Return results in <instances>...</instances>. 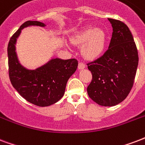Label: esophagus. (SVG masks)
<instances>
[{
  "label": "esophagus",
  "mask_w": 145,
  "mask_h": 145,
  "mask_svg": "<svg viewBox=\"0 0 145 145\" xmlns=\"http://www.w3.org/2000/svg\"><path fill=\"white\" fill-rule=\"evenodd\" d=\"M78 68H79V69H82L86 68V65H85L83 63H82V62H79V65H78Z\"/></svg>",
  "instance_id": "1"
}]
</instances>
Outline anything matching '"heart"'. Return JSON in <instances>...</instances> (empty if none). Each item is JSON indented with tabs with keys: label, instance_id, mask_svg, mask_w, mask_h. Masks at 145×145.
Here are the masks:
<instances>
[{
	"label": "heart",
	"instance_id": "obj_1",
	"mask_svg": "<svg viewBox=\"0 0 145 145\" xmlns=\"http://www.w3.org/2000/svg\"><path fill=\"white\" fill-rule=\"evenodd\" d=\"M78 43H85L82 46V53L89 59L96 58L104 51L106 43V34L102 29L89 27L75 38Z\"/></svg>",
	"mask_w": 145,
	"mask_h": 145
}]
</instances>
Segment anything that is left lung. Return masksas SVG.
<instances>
[{
	"mask_svg": "<svg viewBox=\"0 0 145 145\" xmlns=\"http://www.w3.org/2000/svg\"><path fill=\"white\" fill-rule=\"evenodd\" d=\"M108 20L113 28L108 49L101 57L87 63L92 75L87 92L102 106H114L125 99L138 65V50L128 26L118 20Z\"/></svg>",
	"mask_w": 145,
	"mask_h": 145,
	"instance_id": "1",
	"label": "left lung"
}]
</instances>
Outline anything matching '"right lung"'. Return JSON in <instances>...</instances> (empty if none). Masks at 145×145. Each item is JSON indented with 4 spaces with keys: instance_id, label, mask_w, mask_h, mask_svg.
<instances>
[{
    "instance_id": "obj_1",
    "label": "right lung",
    "mask_w": 145,
    "mask_h": 145,
    "mask_svg": "<svg viewBox=\"0 0 145 145\" xmlns=\"http://www.w3.org/2000/svg\"><path fill=\"white\" fill-rule=\"evenodd\" d=\"M29 26L45 27L40 21H26L10 37L7 46L9 77L12 86L27 102L45 107L56 103L63 96L68 79L76 72V59L56 58L34 70L27 69L20 63L15 44L21 30Z\"/></svg>"
}]
</instances>
